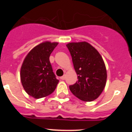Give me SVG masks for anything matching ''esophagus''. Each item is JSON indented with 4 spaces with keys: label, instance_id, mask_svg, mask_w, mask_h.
Segmentation results:
<instances>
[{
    "label": "esophagus",
    "instance_id": "obj_1",
    "mask_svg": "<svg viewBox=\"0 0 132 132\" xmlns=\"http://www.w3.org/2000/svg\"><path fill=\"white\" fill-rule=\"evenodd\" d=\"M65 77H66V76H65V75H64L63 76L61 77H60V79H61V80H65Z\"/></svg>",
    "mask_w": 132,
    "mask_h": 132
}]
</instances>
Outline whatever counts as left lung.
<instances>
[{
	"label": "left lung",
	"instance_id": "8db88e82",
	"mask_svg": "<svg viewBox=\"0 0 132 132\" xmlns=\"http://www.w3.org/2000/svg\"><path fill=\"white\" fill-rule=\"evenodd\" d=\"M67 47L78 75V81L70 85V90L81 101H94L102 93L106 82V69L102 57L85 42L69 43Z\"/></svg>",
	"mask_w": 132,
	"mask_h": 132
}]
</instances>
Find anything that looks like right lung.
I'll return each instance as SVG.
<instances>
[{"label":"right lung","mask_w":132,"mask_h":132,"mask_svg":"<svg viewBox=\"0 0 132 132\" xmlns=\"http://www.w3.org/2000/svg\"><path fill=\"white\" fill-rule=\"evenodd\" d=\"M58 43H42L26 57L20 71L21 82L25 91L35 98L47 96L55 89L56 79L50 61V56Z\"/></svg>","instance_id":"right-lung-1"}]
</instances>
